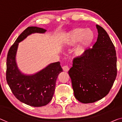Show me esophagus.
Listing matches in <instances>:
<instances>
[{
  "instance_id": "obj_1",
  "label": "esophagus",
  "mask_w": 122,
  "mask_h": 122,
  "mask_svg": "<svg viewBox=\"0 0 122 122\" xmlns=\"http://www.w3.org/2000/svg\"><path fill=\"white\" fill-rule=\"evenodd\" d=\"M62 69H63V71H65V72L68 71V70H70V68H69V67H68V66H67V65H65V66H63L62 67Z\"/></svg>"
}]
</instances>
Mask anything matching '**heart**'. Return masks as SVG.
Wrapping results in <instances>:
<instances>
[{
  "label": "heart",
  "instance_id": "b5f03b06",
  "mask_svg": "<svg viewBox=\"0 0 122 122\" xmlns=\"http://www.w3.org/2000/svg\"><path fill=\"white\" fill-rule=\"evenodd\" d=\"M95 34L92 30L84 28H76L69 33L65 40L67 45L72 46L78 43L79 45L76 47L74 52L78 56L84 55L89 47L93 42Z\"/></svg>",
  "mask_w": 122,
  "mask_h": 122
}]
</instances>
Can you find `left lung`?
Returning <instances> with one entry per match:
<instances>
[{"instance_id": "1", "label": "left lung", "mask_w": 122, "mask_h": 122, "mask_svg": "<svg viewBox=\"0 0 122 122\" xmlns=\"http://www.w3.org/2000/svg\"><path fill=\"white\" fill-rule=\"evenodd\" d=\"M97 41L84 55L74 57L68 71L74 96L84 103L100 100L110 92L117 76L115 47L104 29L96 25Z\"/></svg>"}]
</instances>
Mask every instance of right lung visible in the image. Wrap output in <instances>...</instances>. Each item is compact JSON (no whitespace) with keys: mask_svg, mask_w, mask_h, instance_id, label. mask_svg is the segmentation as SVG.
<instances>
[{"mask_svg":"<svg viewBox=\"0 0 122 122\" xmlns=\"http://www.w3.org/2000/svg\"><path fill=\"white\" fill-rule=\"evenodd\" d=\"M44 29L28 27L19 36L9 49L6 59V78L15 96L30 106H45L51 100L55 92L56 81L62 69L59 62L51 63L34 75L26 76L18 69L15 56L19 43L34 33H44Z\"/></svg>","mask_w":122,"mask_h":122,"instance_id":"add662e5","label":"right lung"}]
</instances>
